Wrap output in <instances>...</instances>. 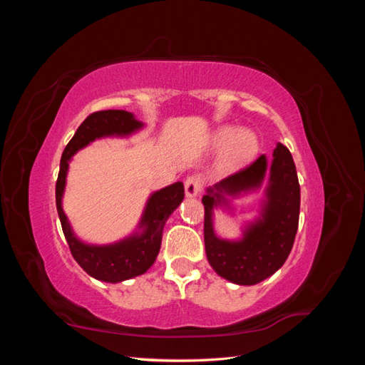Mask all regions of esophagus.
<instances>
[{"mask_svg":"<svg viewBox=\"0 0 365 365\" xmlns=\"http://www.w3.org/2000/svg\"><path fill=\"white\" fill-rule=\"evenodd\" d=\"M184 189H185V196L187 197L200 196V193L202 190V181L200 180V176H189V178L185 180Z\"/></svg>","mask_w":365,"mask_h":365,"instance_id":"esophagus-1","label":"esophagus"}]
</instances>
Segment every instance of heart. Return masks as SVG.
I'll return each mask as SVG.
<instances>
[{
  "label": "heart",
  "mask_w": 365,
  "mask_h": 365,
  "mask_svg": "<svg viewBox=\"0 0 365 365\" xmlns=\"http://www.w3.org/2000/svg\"><path fill=\"white\" fill-rule=\"evenodd\" d=\"M212 146L216 150H224L222 165L227 170H236L251 163L259 153V138L250 129L235 126L219 128L212 138Z\"/></svg>",
  "instance_id": "obj_1"
}]
</instances>
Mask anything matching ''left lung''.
Listing matches in <instances>:
<instances>
[{"label": "left lung", "instance_id": "1", "mask_svg": "<svg viewBox=\"0 0 365 365\" xmlns=\"http://www.w3.org/2000/svg\"><path fill=\"white\" fill-rule=\"evenodd\" d=\"M267 175L259 216L245 226L242 238H219L214 233V210L230 211L233 197L258 190ZM202 204L205 252L217 275L245 286L271 277L289 256L300 216V184L289 149L277 143L271 164L260 155L247 169L207 187Z\"/></svg>", "mask_w": 365, "mask_h": 365}]
</instances>
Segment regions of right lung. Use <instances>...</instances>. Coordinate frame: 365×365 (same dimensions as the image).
<instances>
[{
  "label": "right lung",
  "instance_id": "1",
  "mask_svg": "<svg viewBox=\"0 0 365 365\" xmlns=\"http://www.w3.org/2000/svg\"><path fill=\"white\" fill-rule=\"evenodd\" d=\"M145 123L135 115L121 109H108L88 115L77 128L74 137L65 148L61 158V169L56 182V208L62 231L68 242L74 260L86 274L106 283H120L145 274L155 262L165 222L184 200L181 181L153 192L143 210L137 230L130 236L114 244L93 245L76 236L70 220L62 208V197L67 185L70 161L76 152L90 143L106 137H129L143 129Z\"/></svg>",
  "mask_w": 365,
  "mask_h": 365
}]
</instances>
